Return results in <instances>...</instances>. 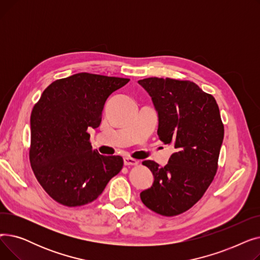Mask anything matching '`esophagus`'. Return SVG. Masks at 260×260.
<instances>
[{"instance_id":"1","label":"esophagus","mask_w":260,"mask_h":260,"mask_svg":"<svg viewBox=\"0 0 260 260\" xmlns=\"http://www.w3.org/2000/svg\"><path fill=\"white\" fill-rule=\"evenodd\" d=\"M138 161L136 159H133V158H129V157H125L124 158V166L126 167H129V166H138Z\"/></svg>"}]
</instances>
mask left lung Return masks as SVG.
Listing matches in <instances>:
<instances>
[{"label":"left lung","instance_id":"1","mask_svg":"<svg viewBox=\"0 0 260 260\" xmlns=\"http://www.w3.org/2000/svg\"><path fill=\"white\" fill-rule=\"evenodd\" d=\"M138 83L158 112L159 139L175 147L166 167L142 162L155 180L140 197L157 214L179 215L202 198L217 173L224 136L219 107L212 94L187 80L153 77Z\"/></svg>","mask_w":260,"mask_h":260}]
</instances>
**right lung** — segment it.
<instances>
[{"mask_svg":"<svg viewBox=\"0 0 260 260\" xmlns=\"http://www.w3.org/2000/svg\"><path fill=\"white\" fill-rule=\"evenodd\" d=\"M129 79L80 73L53 81L30 116L29 160L39 183L63 206L97 199L123 168L120 156H103L90 143L104 104Z\"/></svg>","mask_w":260,"mask_h":260,"instance_id":"1","label":"right lung"}]
</instances>
